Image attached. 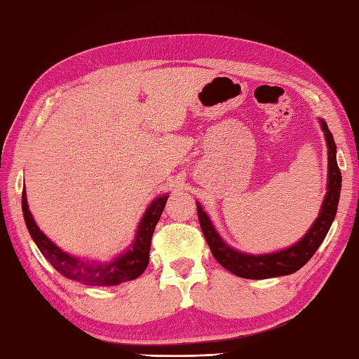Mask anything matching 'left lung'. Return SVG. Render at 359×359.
I'll use <instances>...</instances> for the list:
<instances>
[{
	"mask_svg": "<svg viewBox=\"0 0 359 359\" xmlns=\"http://www.w3.org/2000/svg\"><path fill=\"white\" fill-rule=\"evenodd\" d=\"M322 130L325 132V140L328 146V185H327V196L322 203L320 213L318 219L314 221L308 233L302 238L291 248L285 250L273 252L268 255H248L241 252L233 250L224 243L219 235L216 233L215 227L210 222L208 216L203 213L202 207L198 203V216L201 222L202 233L210 245L213 257L222 268H226L229 272L235 273L238 277L250 278V280H262L271 277L287 276L299 271L302 266L308 263L316 250L319 249L322 241L325 240L332 222L338 210L339 194H341V170L336 163V144L332 132H330L327 123L320 119Z\"/></svg>",
	"mask_w": 359,
	"mask_h": 359,
	"instance_id": "left-lung-1",
	"label": "left lung"
}]
</instances>
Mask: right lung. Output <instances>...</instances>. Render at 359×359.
Returning <instances> with one entry per match:
<instances>
[{
  "label": "right lung",
  "instance_id": "right-lung-1",
  "mask_svg": "<svg viewBox=\"0 0 359 359\" xmlns=\"http://www.w3.org/2000/svg\"><path fill=\"white\" fill-rule=\"evenodd\" d=\"M166 201L168 196H160L151 203L149 208L146 210L142 222H140L135 241L130 245V249L121 257L115 258L114 262L105 264L77 259L62 252L53 241H49L41 233L37 224L34 222V217L29 208H27L25 191L21 196V208H23L26 227L29 230L32 240L55 271H59L63 277L87 286H110L137 278L147 268L152 233L160 219L161 212H163Z\"/></svg>",
  "mask_w": 359,
  "mask_h": 359
}]
</instances>
